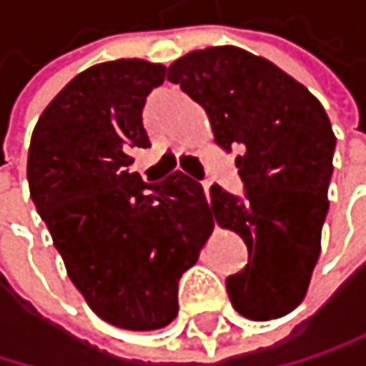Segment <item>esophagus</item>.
Segmentation results:
<instances>
[{"instance_id": "1", "label": "esophagus", "mask_w": 366, "mask_h": 366, "mask_svg": "<svg viewBox=\"0 0 366 366\" xmlns=\"http://www.w3.org/2000/svg\"><path fill=\"white\" fill-rule=\"evenodd\" d=\"M202 187H204V193H206V197L210 199V182L206 179V182H202Z\"/></svg>"}]
</instances>
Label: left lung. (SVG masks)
I'll use <instances>...</instances> for the list:
<instances>
[{"label": "left lung", "instance_id": "1", "mask_svg": "<svg viewBox=\"0 0 366 366\" xmlns=\"http://www.w3.org/2000/svg\"><path fill=\"white\" fill-rule=\"evenodd\" d=\"M167 79L206 112L215 142L239 149L244 197L210 187L208 215L242 234L248 265L226 279L250 320L290 314L320 254L336 136L322 105L268 59L234 46L189 52Z\"/></svg>", "mask_w": 366, "mask_h": 366}]
</instances>
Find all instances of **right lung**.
I'll return each mask as SVG.
<instances>
[{"instance_id": "obj_1", "label": "right lung", "mask_w": 366, "mask_h": 366, "mask_svg": "<svg viewBox=\"0 0 366 366\" xmlns=\"http://www.w3.org/2000/svg\"><path fill=\"white\" fill-rule=\"evenodd\" d=\"M164 72L140 59L85 69L41 114L28 151L30 197L69 279L103 320L132 332L177 316V281L213 228L195 179L129 173V151L151 147L142 107Z\"/></svg>"}]
</instances>
